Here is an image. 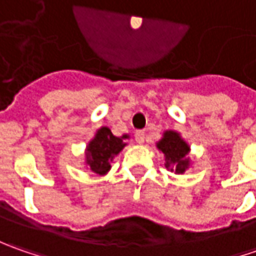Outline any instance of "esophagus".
Returning a JSON list of instances; mask_svg holds the SVG:
<instances>
[{
  "instance_id": "1",
  "label": "esophagus",
  "mask_w": 256,
  "mask_h": 256,
  "mask_svg": "<svg viewBox=\"0 0 256 256\" xmlns=\"http://www.w3.org/2000/svg\"><path fill=\"white\" fill-rule=\"evenodd\" d=\"M135 141L138 144H142L145 141V132L144 131H136L135 132Z\"/></svg>"
}]
</instances>
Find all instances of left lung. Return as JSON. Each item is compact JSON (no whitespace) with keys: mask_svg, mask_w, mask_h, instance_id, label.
Here are the masks:
<instances>
[{"mask_svg":"<svg viewBox=\"0 0 256 256\" xmlns=\"http://www.w3.org/2000/svg\"><path fill=\"white\" fill-rule=\"evenodd\" d=\"M156 148L164 154L165 166L172 172L184 174L190 168V145L182 140V136L176 131H165L162 138L156 142Z\"/></svg>","mask_w":256,"mask_h":256,"instance_id":"left-lung-1","label":"left lung"}]
</instances>
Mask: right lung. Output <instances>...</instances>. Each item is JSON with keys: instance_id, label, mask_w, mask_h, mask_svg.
Returning <instances> with one entry per match:
<instances>
[{"instance_id": "add662e5", "label": "right lung", "mask_w": 256, "mask_h": 256, "mask_svg": "<svg viewBox=\"0 0 256 256\" xmlns=\"http://www.w3.org/2000/svg\"><path fill=\"white\" fill-rule=\"evenodd\" d=\"M130 135L115 136L108 126H101L95 136L88 142L85 150V164L90 170L98 175H105L111 170V161L115 155L121 152L126 145L125 140Z\"/></svg>"}]
</instances>
